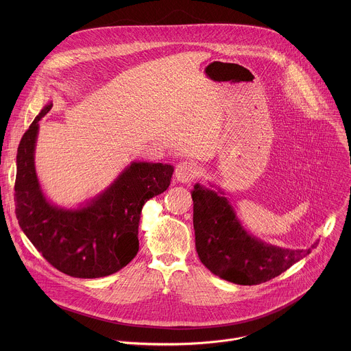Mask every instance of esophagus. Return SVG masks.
<instances>
[{"label":"esophagus","mask_w":351,"mask_h":351,"mask_svg":"<svg viewBox=\"0 0 351 351\" xmlns=\"http://www.w3.org/2000/svg\"><path fill=\"white\" fill-rule=\"evenodd\" d=\"M176 178L180 181V182H185V184H189L192 182L197 174H199V169H197V165L193 162V160H189V159H185L182 162H180L177 166H176Z\"/></svg>","instance_id":"34e87169"}]
</instances>
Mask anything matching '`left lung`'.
<instances>
[{
	"mask_svg": "<svg viewBox=\"0 0 351 351\" xmlns=\"http://www.w3.org/2000/svg\"><path fill=\"white\" fill-rule=\"evenodd\" d=\"M223 193V192H221ZM196 250L213 274L238 285L266 282L299 262L305 250L277 247L250 235L223 195L199 184L192 191Z\"/></svg>",
	"mask_w": 351,
	"mask_h": 351,
	"instance_id": "8db88e82",
	"label": "left lung"
}]
</instances>
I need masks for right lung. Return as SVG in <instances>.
Listing matches in <instances>:
<instances>
[{
	"label": "right lung",
	"instance_id": "right-lung-1",
	"mask_svg": "<svg viewBox=\"0 0 351 351\" xmlns=\"http://www.w3.org/2000/svg\"><path fill=\"white\" fill-rule=\"evenodd\" d=\"M51 108L52 102H49L19 145L16 217L36 250L59 271L77 278L113 274L138 254L142 208L169 188L174 167L132 162L105 192L85 206L58 208L45 197L35 170L39 121Z\"/></svg>",
	"mask_w": 351,
	"mask_h": 351
}]
</instances>
